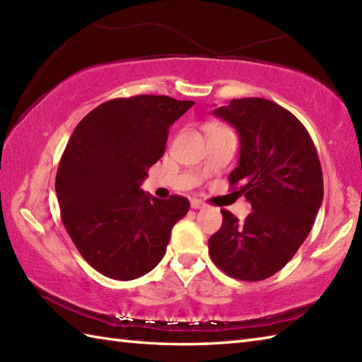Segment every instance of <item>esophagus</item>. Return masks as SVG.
<instances>
[{
	"mask_svg": "<svg viewBox=\"0 0 362 362\" xmlns=\"http://www.w3.org/2000/svg\"><path fill=\"white\" fill-rule=\"evenodd\" d=\"M205 202H202V201H199V199H193V201H191V209H194V210H199V209H205Z\"/></svg>",
	"mask_w": 362,
	"mask_h": 362,
	"instance_id": "34e87169",
	"label": "esophagus"
}]
</instances>
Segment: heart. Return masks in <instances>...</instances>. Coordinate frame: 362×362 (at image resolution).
<instances>
[{"label": "heart", "mask_w": 362, "mask_h": 362, "mask_svg": "<svg viewBox=\"0 0 362 362\" xmlns=\"http://www.w3.org/2000/svg\"><path fill=\"white\" fill-rule=\"evenodd\" d=\"M213 129H219V127H211V130H213Z\"/></svg>", "instance_id": "heart-1"}]
</instances>
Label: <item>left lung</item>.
Segmentation results:
<instances>
[{
  "label": "left lung",
  "instance_id": "obj_1",
  "mask_svg": "<svg viewBox=\"0 0 362 362\" xmlns=\"http://www.w3.org/2000/svg\"><path fill=\"white\" fill-rule=\"evenodd\" d=\"M240 134V163L228 175L252 213L227 210L209 240L222 272L244 281L269 279L296 255L324 199V177L308 130L289 110L263 98L232 99L213 110Z\"/></svg>",
  "mask_w": 362,
  "mask_h": 362
}]
</instances>
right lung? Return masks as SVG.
<instances>
[{"label":"right lung","instance_id":"right-lung-1","mask_svg":"<svg viewBox=\"0 0 362 362\" xmlns=\"http://www.w3.org/2000/svg\"><path fill=\"white\" fill-rule=\"evenodd\" d=\"M193 105L157 95L110 99L76 126L66 144L56 175L60 216L83 259L109 279L152 271L189 210L187 197L160 201L140 185L163 157L169 126Z\"/></svg>","mask_w":362,"mask_h":362}]
</instances>
